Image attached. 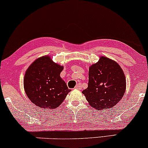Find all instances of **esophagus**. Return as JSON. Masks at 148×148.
<instances>
[{
    "mask_svg": "<svg viewBox=\"0 0 148 148\" xmlns=\"http://www.w3.org/2000/svg\"><path fill=\"white\" fill-rule=\"evenodd\" d=\"M76 89H81V84H76V86H75Z\"/></svg>",
    "mask_w": 148,
    "mask_h": 148,
    "instance_id": "obj_1",
    "label": "esophagus"
}]
</instances>
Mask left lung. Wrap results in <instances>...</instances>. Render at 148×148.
Segmentation results:
<instances>
[{
	"label": "left lung",
	"instance_id": "8db88e82",
	"mask_svg": "<svg viewBox=\"0 0 148 148\" xmlns=\"http://www.w3.org/2000/svg\"><path fill=\"white\" fill-rule=\"evenodd\" d=\"M125 89L126 79L120 65L101 56L98 62L90 67L88 88L82 92L92 107L103 111L120 101Z\"/></svg>",
	"mask_w": 148,
	"mask_h": 148
}]
</instances>
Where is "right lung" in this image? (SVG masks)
Segmentation results:
<instances>
[{
    "instance_id": "right-lung-1",
    "label": "right lung",
    "mask_w": 148,
    "mask_h": 148,
    "mask_svg": "<svg viewBox=\"0 0 148 148\" xmlns=\"http://www.w3.org/2000/svg\"><path fill=\"white\" fill-rule=\"evenodd\" d=\"M62 66L49 56L37 59L25 72L24 90L30 101L42 108L54 109L62 103L70 90L60 78Z\"/></svg>"
}]
</instances>
